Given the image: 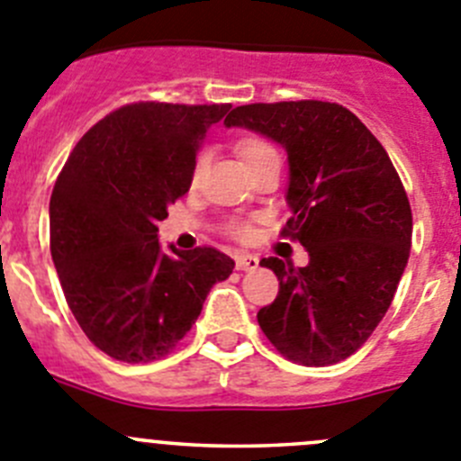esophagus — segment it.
<instances>
[{
    "label": "esophagus",
    "instance_id": "1",
    "mask_svg": "<svg viewBox=\"0 0 461 461\" xmlns=\"http://www.w3.org/2000/svg\"><path fill=\"white\" fill-rule=\"evenodd\" d=\"M259 259L255 255H236V270H257Z\"/></svg>",
    "mask_w": 461,
    "mask_h": 461
}]
</instances>
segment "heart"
Listing matches in <instances>:
<instances>
[{
  "label": "heart",
  "instance_id": "1",
  "mask_svg": "<svg viewBox=\"0 0 461 461\" xmlns=\"http://www.w3.org/2000/svg\"><path fill=\"white\" fill-rule=\"evenodd\" d=\"M236 152H239V157L243 158V163L248 167L255 166V163H259V161H264V158L273 157V154H277L275 152L273 145L266 143L264 139H257V136H250V139H240L239 143H236ZM206 163H209V152H204V149H202V152H197L195 158H193L191 186H197V184H200L202 175H204V170H206ZM227 231H230L234 239H240V240L250 239V234H252L250 225L243 221H231L230 227H227Z\"/></svg>",
  "mask_w": 461,
  "mask_h": 461
}]
</instances>
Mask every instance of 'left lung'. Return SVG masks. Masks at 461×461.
Returning a JSON list of instances; mask_svg holds the SVG:
<instances>
[{"label": "left lung", "mask_w": 461, "mask_h": 461, "mask_svg": "<svg viewBox=\"0 0 461 461\" xmlns=\"http://www.w3.org/2000/svg\"><path fill=\"white\" fill-rule=\"evenodd\" d=\"M227 127L275 140L289 157L282 230L309 264L261 259L279 279L257 321L286 359L330 366L359 350L391 307L411 248V209L380 140L352 111L300 100L236 106Z\"/></svg>", "instance_id": "obj_1"}]
</instances>
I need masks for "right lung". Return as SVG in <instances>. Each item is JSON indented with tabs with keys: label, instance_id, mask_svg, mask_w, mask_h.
I'll return each mask as SVG.
<instances>
[{
	"label": "right lung",
	"instance_id": "add662e5",
	"mask_svg": "<svg viewBox=\"0 0 461 461\" xmlns=\"http://www.w3.org/2000/svg\"><path fill=\"white\" fill-rule=\"evenodd\" d=\"M231 104L136 102L84 133L50 200V248L68 307L86 337L127 364L177 346L211 286L234 270L216 248L172 255L158 221L191 188L211 124Z\"/></svg>",
	"mask_w": 461,
	"mask_h": 461
}]
</instances>
